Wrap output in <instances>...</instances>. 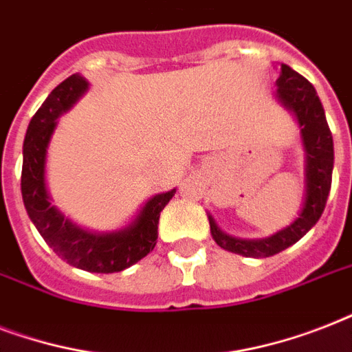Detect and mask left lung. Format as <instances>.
Segmentation results:
<instances>
[{"label": "left lung", "instance_id": "1", "mask_svg": "<svg viewBox=\"0 0 352 352\" xmlns=\"http://www.w3.org/2000/svg\"><path fill=\"white\" fill-rule=\"evenodd\" d=\"M276 98L289 113H292L300 127L303 146V201L301 208L289 226L261 239H241L226 234L208 214L210 232L221 248L245 257H270L283 252L303 237L322 217L327 203L334 168V144L327 118L316 89L294 69L281 63L276 80Z\"/></svg>", "mask_w": 352, "mask_h": 352}]
</instances>
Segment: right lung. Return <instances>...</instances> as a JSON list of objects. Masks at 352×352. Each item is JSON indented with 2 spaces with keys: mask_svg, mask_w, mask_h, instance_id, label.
Segmentation results:
<instances>
[{
  "mask_svg": "<svg viewBox=\"0 0 352 352\" xmlns=\"http://www.w3.org/2000/svg\"><path fill=\"white\" fill-rule=\"evenodd\" d=\"M87 91L89 82L76 73L54 87L36 111L23 140L21 195L36 230L63 261L87 272L113 274L131 267L153 250L159 235L160 212L175 195V188L149 197L126 226L113 232L87 230L65 217L51 203L45 177L49 144L58 118Z\"/></svg>",
  "mask_w": 352,
  "mask_h": 352,
  "instance_id": "obj_1",
  "label": "right lung"
}]
</instances>
